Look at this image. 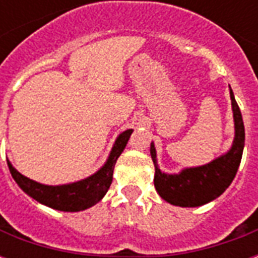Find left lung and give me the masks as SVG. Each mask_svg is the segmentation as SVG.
Masks as SVG:
<instances>
[{"label":"left lung","mask_w":258,"mask_h":258,"mask_svg":"<svg viewBox=\"0 0 258 258\" xmlns=\"http://www.w3.org/2000/svg\"><path fill=\"white\" fill-rule=\"evenodd\" d=\"M232 103L235 138L231 149L216 160L199 167L184 168L178 174H166L157 166L156 149L151 144V156L155 164V188L162 199L179 207H198L224 194L236 175L244 146V125L242 113L229 87Z\"/></svg>","instance_id":"8db88e82"}]
</instances>
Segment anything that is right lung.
Returning <instances> with one entry per match:
<instances>
[{"label":"right lung","instance_id":"right-lung-1","mask_svg":"<svg viewBox=\"0 0 258 258\" xmlns=\"http://www.w3.org/2000/svg\"><path fill=\"white\" fill-rule=\"evenodd\" d=\"M133 130H125L118 135L113 145L110 155L106 163L95 174L87 178L63 185H44L27 178L16 170L8 160L9 171L19 185L20 189L37 200L38 203L45 205L51 209L59 211H81L96 205L106 195L109 186L112 184L113 170L121 155L124 148L130 140Z\"/></svg>","mask_w":258,"mask_h":258}]
</instances>
